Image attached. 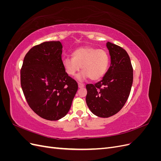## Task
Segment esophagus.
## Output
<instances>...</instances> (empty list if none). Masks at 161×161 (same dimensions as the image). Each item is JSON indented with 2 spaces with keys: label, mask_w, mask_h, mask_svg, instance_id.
<instances>
[{
  "label": "esophagus",
  "mask_w": 161,
  "mask_h": 161,
  "mask_svg": "<svg viewBox=\"0 0 161 161\" xmlns=\"http://www.w3.org/2000/svg\"><path fill=\"white\" fill-rule=\"evenodd\" d=\"M78 86H79V88H83V87L85 86V85L82 84V83H79L78 84Z\"/></svg>",
  "instance_id": "1"
}]
</instances>
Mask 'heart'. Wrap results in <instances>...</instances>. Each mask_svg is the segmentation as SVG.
Returning a JSON list of instances; mask_svg holds the SVG:
<instances>
[{
	"label": "heart",
	"mask_w": 161,
	"mask_h": 161,
	"mask_svg": "<svg viewBox=\"0 0 161 161\" xmlns=\"http://www.w3.org/2000/svg\"><path fill=\"white\" fill-rule=\"evenodd\" d=\"M72 58H65L62 60L63 67L68 75L75 76L82 66L81 74L77 79L82 81L91 78L92 80H98L104 76L108 70L109 57L104 50L93 47H81L72 53Z\"/></svg>",
	"instance_id": "b5f03b06"
}]
</instances>
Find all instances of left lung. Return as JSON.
<instances>
[{"instance_id": "left-lung-1", "label": "left lung", "mask_w": 161, "mask_h": 161, "mask_svg": "<svg viewBox=\"0 0 161 161\" xmlns=\"http://www.w3.org/2000/svg\"><path fill=\"white\" fill-rule=\"evenodd\" d=\"M106 46L111 58L109 69L101 80L86 85L87 106L100 118H109L121 109L133 82V69L127 52L109 42Z\"/></svg>"}]
</instances>
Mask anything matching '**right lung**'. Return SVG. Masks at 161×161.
I'll return each instance as SVG.
<instances>
[{"label":"right lung","mask_w":161,"mask_h":161,"mask_svg":"<svg viewBox=\"0 0 161 161\" xmlns=\"http://www.w3.org/2000/svg\"><path fill=\"white\" fill-rule=\"evenodd\" d=\"M60 42L33 47L24 58L21 85L27 103L41 118L58 120L69 111L78 90L77 82L62 65Z\"/></svg>","instance_id":"add662e5"}]
</instances>
